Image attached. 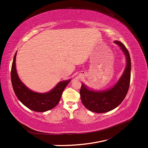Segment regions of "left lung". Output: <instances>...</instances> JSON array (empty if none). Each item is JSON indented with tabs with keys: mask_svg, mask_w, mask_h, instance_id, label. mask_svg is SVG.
Wrapping results in <instances>:
<instances>
[{
	"mask_svg": "<svg viewBox=\"0 0 148 148\" xmlns=\"http://www.w3.org/2000/svg\"><path fill=\"white\" fill-rule=\"evenodd\" d=\"M126 56L127 65L122 77L114 86L107 90L96 91L89 89L82 84L80 97L83 105L88 110L96 113H104L116 108L126 96L130 83L131 59L127 49L118 41H115Z\"/></svg>",
	"mask_w": 148,
	"mask_h": 148,
	"instance_id": "8db88e82",
	"label": "left lung"
}]
</instances>
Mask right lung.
<instances>
[{"label": "right lung", "mask_w": 148, "mask_h": 148, "mask_svg": "<svg viewBox=\"0 0 148 148\" xmlns=\"http://www.w3.org/2000/svg\"><path fill=\"white\" fill-rule=\"evenodd\" d=\"M16 52L13 60L11 69V80L13 89L18 99L29 109L35 112H46L55 107L59 102L64 89L70 79L60 82L51 91L38 93L30 90L21 82L16 70Z\"/></svg>", "instance_id": "add662e5"}]
</instances>
